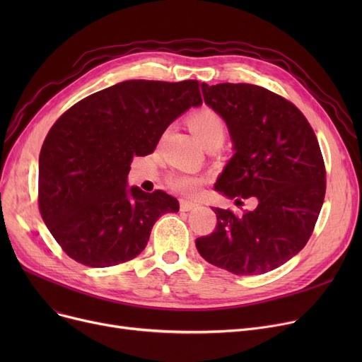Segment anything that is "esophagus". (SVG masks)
I'll list each match as a JSON object with an SVG mask.
<instances>
[{"label": "esophagus", "mask_w": 362, "mask_h": 362, "mask_svg": "<svg viewBox=\"0 0 362 362\" xmlns=\"http://www.w3.org/2000/svg\"><path fill=\"white\" fill-rule=\"evenodd\" d=\"M195 208H198V202L197 201H187V199H183L180 201V210L182 211H192L195 210Z\"/></svg>", "instance_id": "34e87169"}]
</instances>
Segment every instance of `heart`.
Returning <instances> with one entry per match:
<instances>
[{"mask_svg": "<svg viewBox=\"0 0 362 362\" xmlns=\"http://www.w3.org/2000/svg\"><path fill=\"white\" fill-rule=\"evenodd\" d=\"M189 127H191L195 138L202 146H206L214 141L223 142L226 135L224 120L220 117V114H217L211 108H201L194 112L191 119H189ZM201 183L202 179L191 173H180L171 177V185L183 194L197 192Z\"/></svg>", "mask_w": 362, "mask_h": 362, "instance_id": "obj_1", "label": "heart"}]
</instances>
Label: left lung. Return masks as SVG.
<instances>
[{
	"label": "left lung",
	"instance_id": "obj_1",
	"mask_svg": "<svg viewBox=\"0 0 362 362\" xmlns=\"http://www.w3.org/2000/svg\"><path fill=\"white\" fill-rule=\"evenodd\" d=\"M201 89L235 151L214 189L232 199L255 197L258 205L238 214L213 206L217 227L197 239V250L233 274L272 272L305 246L325 201L326 170L315 133L292 103L269 89L250 83Z\"/></svg>",
	"mask_w": 362,
	"mask_h": 362
}]
</instances>
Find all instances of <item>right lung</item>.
<instances>
[{
  "label": "right lung",
  "instance_id": "right-lung-1",
  "mask_svg": "<svg viewBox=\"0 0 362 362\" xmlns=\"http://www.w3.org/2000/svg\"><path fill=\"white\" fill-rule=\"evenodd\" d=\"M202 104L197 81H126L74 104L40 154V210L63 251L103 269L139 255L152 226L179 202L129 186L133 157L151 154L164 130Z\"/></svg>",
  "mask_w": 362,
  "mask_h": 362
}]
</instances>
